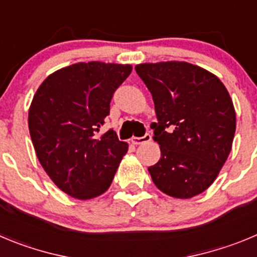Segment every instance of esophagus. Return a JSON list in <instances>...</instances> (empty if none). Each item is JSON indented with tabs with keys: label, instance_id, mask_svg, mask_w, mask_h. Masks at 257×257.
Wrapping results in <instances>:
<instances>
[{
	"label": "esophagus",
	"instance_id": "1",
	"mask_svg": "<svg viewBox=\"0 0 257 257\" xmlns=\"http://www.w3.org/2000/svg\"><path fill=\"white\" fill-rule=\"evenodd\" d=\"M152 140V135L150 134H145L144 136H141V138H131V143L134 145H140V144H144V143H149Z\"/></svg>",
	"mask_w": 257,
	"mask_h": 257
}]
</instances>
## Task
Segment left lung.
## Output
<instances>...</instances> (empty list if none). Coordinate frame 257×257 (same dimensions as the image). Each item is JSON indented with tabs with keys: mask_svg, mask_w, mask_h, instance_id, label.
Masks as SVG:
<instances>
[{
	"mask_svg": "<svg viewBox=\"0 0 257 257\" xmlns=\"http://www.w3.org/2000/svg\"><path fill=\"white\" fill-rule=\"evenodd\" d=\"M152 93L161 159L149 167L162 192L176 199L201 194L215 181L232 149L236 110L222 81L183 61L135 66Z\"/></svg>",
	"mask_w": 257,
	"mask_h": 257,
	"instance_id": "8db88e82",
	"label": "left lung"
}]
</instances>
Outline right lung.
<instances>
[{
    "label": "right lung",
    "mask_w": 257,
    "mask_h": 257,
    "mask_svg": "<svg viewBox=\"0 0 257 257\" xmlns=\"http://www.w3.org/2000/svg\"><path fill=\"white\" fill-rule=\"evenodd\" d=\"M133 66L99 61L57 70L38 88L28 124L38 161L61 191L77 200L104 194L128 150L113 130L99 134L113 93Z\"/></svg>",
    "instance_id": "right-lung-1"
}]
</instances>
